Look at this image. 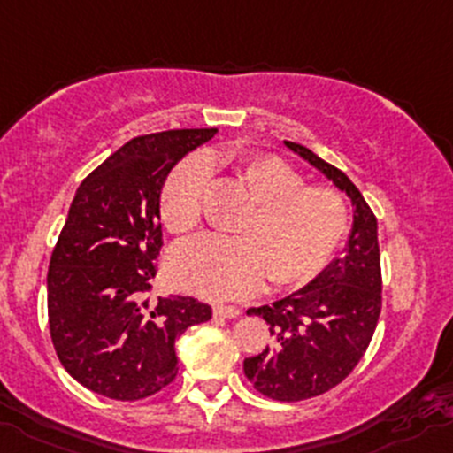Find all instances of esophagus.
<instances>
[{
  "mask_svg": "<svg viewBox=\"0 0 453 453\" xmlns=\"http://www.w3.org/2000/svg\"><path fill=\"white\" fill-rule=\"evenodd\" d=\"M239 308L236 306H214V317H219V319H234V317H239Z\"/></svg>",
  "mask_w": 453,
  "mask_h": 453,
  "instance_id": "34e87169",
  "label": "esophagus"
}]
</instances>
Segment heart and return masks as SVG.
Returning a JSON list of instances; mask_svg holds the SVG:
<instances>
[{
  "instance_id": "heart-1",
  "label": "heart",
  "mask_w": 453,
  "mask_h": 453,
  "mask_svg": "<svg viewBox=\"0 0 453 453\" xmlns=\"http://www.w3.org/2000/svg\"><path fill=\"white\" fill-rule=\"evenodd\" d=\"M212 180L207 156H188L165 180L160 219L174 234L201 226ZM252 205L239 223L241 236H201L176 248L169 273L180 288L205 299L255 293L265 274L274 286H302L324 273L349 234V205L337 189L306 185L284 158L257 154L239 167Z\"/></svg>"
}]
</instances>
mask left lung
Masks as SVG:
<instances>
[{"mask_svg": "<svg viewBox=\"0 0 453 453\" xmlns=\"http://www.w3.org/2000/svg\"><path fill=\"white\" fill-rule=\"evenodd\" d=\"M286 145L349 194L355 207L344 257L297 293L248 311L270 324L274 342L246 357V378L268 398L299 403L331 391L362 360L382 311V270L378 219L360 189L308 147L290 141Z\"/></svg>", "mask_w": 453, "mask_h": 453, "instance_id": "left-lung-1", "label": "left lung"}]
</instances>
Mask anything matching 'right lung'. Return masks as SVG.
<instances>
[{"instance_id":"add662e5","label":"right lung","mask_w":453,"mask_h":453,"mask_svg":"<svg viewBox=\"0 0 453 453\" xmlns=\"http://www.w3.org/2000/svg\"><path fill=\"white\" fill-rule=\"evenodd\" d=\"M217 129L138 136L82 180L46 277L49 331L73 380L104 398H150L179 373L176 340L212 308L194 297L151 299L163 248L160 189L188 151Z\"/></svg>"}]
</instances>
